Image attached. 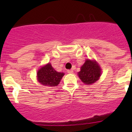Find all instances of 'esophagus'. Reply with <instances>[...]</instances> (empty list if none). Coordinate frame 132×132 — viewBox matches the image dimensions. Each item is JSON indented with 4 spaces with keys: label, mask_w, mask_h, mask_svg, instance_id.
I'll return each instance as SVG.
<instances>
[{
    "label": "esophagus",
    "mask_w": 132,
    "mask_h": 132,
    "mask_svg": "<svg viewBox=\"0 0 132 132\" xmlns=\"http://www.w3.org/2000/svg\"><path fill=\"white\" fill-rule=\"evenodd\" d=\"M67 73H69V74H72V73H73V70H68V71H67Z\"/></svg>",
    "instance_id": "34e87169"
}]
</instances>
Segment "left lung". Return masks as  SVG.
Masks as SVG:
<instances>
[{"label": "left lung", "mask_w": 132, "mask_h": 132, "mask_svg": "<svg viewBox=\"0 0 132 132\" xmlns=\"http://www.w3.org/2000/svg\"><path fill=\"white\" fill-rule=\"evenodd\" d=\"M78 75L84 83L91 85L99 79L101 75V69L96 61L87 59L80 67Z\"/></svg>", "instance_id": "left-lung-1"}]
</instances>
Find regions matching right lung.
<instances>
[{
	"mask_svg": "<svg viewBox=\"0 0 132 132\" xmlns=\"http://www.w3.org/2000/svg\"><path fill=\"white\" fill-rule=\"evenodd\" d=\"M63 75V73L56 71L50 63L41 67L37 73L38 80L39 83L47 87H55L59 85Z\"/></svg>",
	"mask_w": 132,
	"mask_h": 132,
	"instance_id": "right-lung-1",
	"label": "right lung"
}]
</instances>
